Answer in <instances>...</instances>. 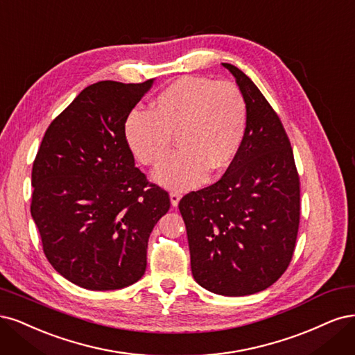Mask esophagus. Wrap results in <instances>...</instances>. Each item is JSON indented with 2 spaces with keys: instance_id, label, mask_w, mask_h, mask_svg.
Instances as JSON below:
<instances>
[{
  "instance_id": "esophagus-1",
  "label": "esophagus",
  "mask_w": 355,
  "mask_h": 355,
  "mask_svg": "<svg viewBox=\"0 0 355 355\" xmlns=\"http://www.w3.org/2000/svg\"><path fill=\"white\" fill-rule=\"evenodd\" d=\"M169 198H171V203H173V207H177L180 199H181V193L180 191H171Z\"/></svg>"
}]
</instances>
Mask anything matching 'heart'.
<instances>
[{
	"instance_id": "obj_1",
	"label": "heart",
	"mask_w": 355,
	"mask_h": 355,
	"mask_svg": "<svg viewBox=\"0 0 355 355\" xmlns=\"http://www.w3.org/2000/svg\"><path fill=\"white\" fill-rule=\"evenodd\" d=\"M246 127V98L236 84L182 76L156 96L152 112L130 113L125 139L141 164L157 166L173 150L177 137L181 150L155 177L169 189H191L208 171L221 173L234 161Z\"/></svg>"
}]
</instances>
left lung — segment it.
I'll use <instances>...</instances> for the list:
<instances>
[{
    "mask_svg": "<svg viewBox=\"0 0 355 355\" xmlns=\"http://www.w3.org/2000/svg\"><path fill=\"white\" fill-rule=\"evenodd\" d=\"M246 98L242 147L212 186L178 203L193 277L224 296L264 291L289 267L298 236L300 174L277 112L236 66L223 63Z\"/></svg>",
    "mask_w": 355,
    "mask_h": 355,
    "instance_id": "1",
    "label": "left lung"
}]
</instances>
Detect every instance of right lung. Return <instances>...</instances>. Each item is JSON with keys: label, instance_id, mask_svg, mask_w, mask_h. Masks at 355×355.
Returning <instances> with one entry per match:
<instances>
[{"label": "right lung", "instance_id": "obj_1", "mask_svg": "<svg viewBox=\"0 0 355 355\" xmlns=\"http://www.w3.org/2000/svg\"><path fill=\"white\" fill-rule=\"evenodd\" d=\"M100 81L49 125L32 166L31 214L44 254L64 279L89 291L140 280L147 240L169 194L135 166L125 121L152 87Z\"/></svg>", "mask_w": 355, "mask_h": 355}]
</instances>
